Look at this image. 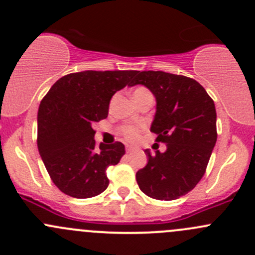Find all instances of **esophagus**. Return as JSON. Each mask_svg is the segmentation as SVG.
I'll return each mask as SVG.
<instances>
[{
  "instance_id": "obj_1",
  "label": "esophagus",
  "mask_w": 255,
  "mask_h": 255,
  "mask_svg": "<svg viewBox=\"0 0 255 255\" xmlns=\"http://www.w3.org/2000/svg\"><path fill=\"white\" fill-rule=\"evenodd\" d=\"M134 146H132V145H127L126 146V150H127V153H132L133 150H134Z\"/></svg>"
}]
</instances>
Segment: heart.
I'll return each mask as SVG.
<instances>
[{
    "label": "heart",
    "mask_w": 255,
    "mask_h": 255,
    "mask_svg": "<svg viewBox=\"0 0 255 255\" xmlns=\"http://www.w3.org/2000/svg\"><path fill=\"white\" fill-rule=\"evenodd\" d=\"M144 89H137L134 92L137 91H142ZM122 133L126 135V138H128V139H135V138L138 137V134H139V129H138L137 127H132V126H128V127H123L122 128Z\"/></svg>",
    "instance_id": "b5f03b06"
}]
</instances>
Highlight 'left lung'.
<instances>
[{
  "label": "left lung",
  "mask_w": 255,
  "mask_h": 255,
  "mask_svg": "<svg viewBox=\"0 0 255 255\" xmlns=\"http://www.w3.org/2000/svg\"><path fill=\"white\" fill-rule=\"evenodd\" d=\"M150 90L155 115L150 130L166 150L151 154L137 171L139 189L155 200H176L191 191L204 176L217 140L216 109L206 90L194 79L164 71H137L132 81Z\"/></svg>",
  "instance_id": "obj_1"
}]
</instances>
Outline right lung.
<instances>
[{
    "mask_svg": "<svg viewBox=\"0 0 255 255\" xmlns=\"http://www.w3.org/2000/svg\"><path fill=\"white\" fill-rule=\"evenodd\" d=\"M137 71H81L63 76L51 86L38 110V150L60 191L89 199L109 186L106 169L116 165L125 145H95V122L109 116L112 96L132 86Z\"/></svg>",
    "mask_w": 255,
    "mask_h": 255,
    "instance_id": "1",
    "label": "right lung"
}]
</instances>
